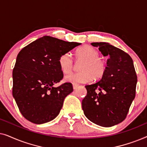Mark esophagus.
<instances>
[{
	"mask_svg": "<svg viewBox=\"0 0 147 147\" xmlns=\"http://www.w3.org/2000/svg\"><path fill=\"white\" fill-rule=\"evenodd\" d=\"M78 87V84H73V88H74V90L77 89Z\"/></svg>",
	"mask_w": 147,
	"mask_h": 147,
	"instance_id": "obj_1",
	"label": "esophagus"
}]
</instances>
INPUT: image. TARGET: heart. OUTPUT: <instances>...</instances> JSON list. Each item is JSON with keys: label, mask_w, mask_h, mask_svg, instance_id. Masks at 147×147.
Wrapping results in <instances>:
<instances>
[{"label": "heart", "mask_w": 147, "mask_h": 147, "mask_svg": "<svg viewBox=\"0 0 147 147\" xmlns=\"http://www.w3.org/2000/svg\"><path fill=\"white\" fill-rule=\"evenodd\" d=\"M77 61H83L80 66L79 73L70 74L65 76L66 82L71 84H84L92 82L93 79L101 78L105 73L106 63L99 57V53L95 48L84 45L76 51ZM60 69L64 74H68L73 68V61L69 53L62 54L59 59Z\"/></svg>", "instance_id": "1"}]
</instances>
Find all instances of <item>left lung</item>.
Wrapping results in <instances>:
<instances>
[{
	"instance_id": "left-lung-1",
	"label": "left lung",
	"mask_w": 147,
	"mask_h": 147,
	"mask_svg": "<svg viewBox=\"0 0 147 147\" xmlns=\"http://www.w3.org/2000/svg\"><path fill=\"white\" fill-rule=\"evenodd\" d=\"M91 45L98 47L108 59L102 79L85 86L87 95L82 100V109L93 123L110 127L125 119L135 98L137 76L133 61L128 53L105 42Z\"/></svg>"
}]
</instances>
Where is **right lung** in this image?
Masks as SVG:
<instances>
[{
  "label": "right lung",
  "instance_id": "obj_1",
  "mask_svg": "<svg viewBox=\"0 0 147 147\" xmlns=\"http://www.w3.org/2000/svg\"><path fill=\"white\" fill-rule=\"evenodd\" d=\"M80 45L43 36L19 52L13 71V96L26 119L41 124L58 116L65 98L73 92L71 83L53 87L63 77L59 57Z\"/></svg>",
  "mask_w": 147,
  "mask_h": 147
}]
</instances>
